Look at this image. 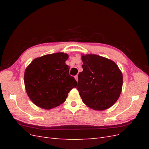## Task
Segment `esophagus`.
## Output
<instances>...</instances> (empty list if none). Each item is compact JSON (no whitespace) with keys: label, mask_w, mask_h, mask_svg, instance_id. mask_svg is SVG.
<instances>
[{"label":"esophagus","mask_w":149,"mask_h":149,"mask_svg":"<svg viewBox=\"0 0 149 149\" xmlns=\"http://www.w3.org/2000/svg\"><path fill=\"white\" fill-rule=\"evenodd\" d=\"M74 78H75V79H76V81H78V75L75 76H74Z\"/></svg>","instance_id":"34e87169"}]
</instances>
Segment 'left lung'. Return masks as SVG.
Here are the masks:
<instances>
[{"instance_id": "obj_1", "label": "left lung", "mask_w": 149, "mask_h": 149, "mask_svg": "<svg viewBox=\"0 0 149 149\" xmlns=\"http://www.w3.org/2000/svg\"><path fill=\"white\" fill-rule=\"evenodd\" d=\"M83 71L76 88L83 102L96 111H104L118 101L123 84V73L116 63L94 54L81 55Z\"/></svg>"}]
</instances>
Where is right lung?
I'll return each mask as SVG.
<instances>
[{
  "label": "right lung",
  "mask_w": 149,
  "mask_h": 149,
  "mask_svg": "<svg viewBox=\"0 0 149 149\" xmlns=\"http://www.w3.org/2000/svg\"><path fill=\"white\" fill-rule=\"evenodd\" d=\"M68 55L62 52L35 58L26 67L24 83L27 95L35 104L51 109L63 103L77 82L70 75L65 61Z\"/></svg>",
  "instance_id": "1"
}]
</instances>
